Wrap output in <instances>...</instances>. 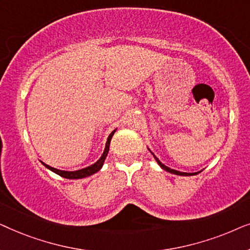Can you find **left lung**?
I'll use <instances>...</instances> for the list:
<instances>
[{"label":"left lung","mask_w":250,"mask_h":250,"mask_svg":"<svg viewBox=\"0 0 250 250\" xmlns=\"http://www.w3.org/2000/svg\"><path fill=\"white\" fill-rule=\"evenodd\" d=\"M153 155V153H152ZM153 157H155V159L157 160V163L159 164V166L162 167L163 169H165L166 172H169V173H172V174H176V175H183V176H189V175H196V174H198V173H183V172H179V170H175V169H172V168H169V167H167V166H165L164 165V164L160 162V160L157 158V157L153 155Z\"/></svg>","instance_id":"1"}]
</instances>
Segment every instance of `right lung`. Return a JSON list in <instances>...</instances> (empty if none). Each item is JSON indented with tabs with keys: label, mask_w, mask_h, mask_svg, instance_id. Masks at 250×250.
<instances>
[{
	"label": "right lung",
	"mask_w": 250,
	"mask_h": 250,
	"mask_svg": "<svg viewBox=\"0 0 250 250\" xmlns=\"http://www.w3.org/2000/svg\"><path fill=\"white\" fill-rule=\"evenodd\" d=\"M115 131H112L110 133V135L108 136V140H107V143H105V148H104V151L102 153L101 158L98 160L97 163L93 164V165L86 167V168H83V169H80V170H74V172H67V170H60V169H57V168H53V167H51L49 165H46V164L43 163V165L46 167V168H49L50 170H52L58 175L64 177V179H70V180H76V179H83V177H86V176H90L92 174L97 173L98 170L101 169L102 165H104V159L105 157L108 155V151H109V146H110V141H111V138L112 135H114Z\"/></svg>",
	"instance_id": "add662e5"
}]
</instances>
